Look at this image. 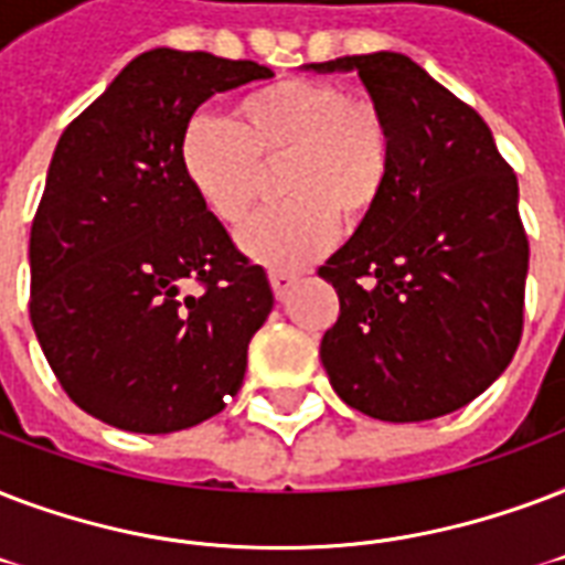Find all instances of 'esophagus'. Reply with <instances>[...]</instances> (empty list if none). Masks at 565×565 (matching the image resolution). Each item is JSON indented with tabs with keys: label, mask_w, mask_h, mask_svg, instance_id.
<instances>
[{
	"label": "esophagus",
	"mask_w": 565,
	"mask_h": 565,
	"mask_svg": "<svg viewBox=\"0 0 565 565\" xmlns=\"http://www.w3.org/2000/svg\"><path fill=\"white\" fill-rule=\"evenodd\" d=\"M295 282H297L295 270H270V288H274V295H277L279 300L291 291Z\"/></svg>",
	"instance_id": "obj_1"
}]
</instances>
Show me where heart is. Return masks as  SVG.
Here are the masks:
<instances>
[{
  "label": "heart",
  "mask_w": 565,
  "mask_h": 565,
  "mask_svg": "<svg viewBox=\"0 0 565 565\" xmlns=\"http://www.w3.org/2000/svg\"><path fill=\"white\" fill-rule=\"evenodd\" d=\"M179 161L200 203L242 223L279 170L286 203L256 214L238 247L268 268H300L321 256L339 221L374 212L392 173V129L377 105L318 78H282L235 105V120L194 115Z\"/></svg>",
  "instance_id": "heart-1"
}]
</instances>
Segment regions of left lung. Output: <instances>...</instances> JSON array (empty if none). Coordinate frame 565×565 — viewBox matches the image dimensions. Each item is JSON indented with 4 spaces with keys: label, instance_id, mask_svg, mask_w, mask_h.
<instances>
[{
    "label": "left lung",
    "instance_id": "8db88e82",
    "mask_svg": "<svg viewBox=\"0 0 565 565\" xmlns=\"http://www.w3.org/2000/svg\"><path fill=\"white\" fill-rule=\"evenodd\" d=\"M356 70L392 129V173L318 277L339 295L321 362L335 395L380 422H427L487 392L524 321L519 182L483 117L401 52L309 64Z\"/></svg>",
    "mask_w": 565,
    "mask_h": 565
}]
</instances>
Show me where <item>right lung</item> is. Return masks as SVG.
I'll return each mask as SVG.
<instances>
[{
	"mask_svg": "<svg viewBox=\"0 0 565 565\" xmlns=\"http://www.w3.org/2000/svg\"><path fill=\"white\" fill-rule=\"evenodd\" d=\"M270 76L161 46L61 135L32 223L29 312L61 388L99 422L185 430L242 388L274 291L200 203L179 141L209 96Z\"/></svg>",
	"mask_w": 565,
	"mask_h": 565,
	"instance_id": "1",
	"label": "right lung"
}]
</instances>
